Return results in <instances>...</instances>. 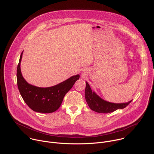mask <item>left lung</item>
<instances>
[{
  "mask_svg": "<svg viewBox=\"0 0 154 154\" xmlns=\"http://www.w3.org/2000/svg\"><path fill=\"white\" fill-rule=\"evenodd\" d=\"M86 101L92 110L100 113H108L116 111L118 109H122L126 107L131 101L126 103H112L106 101L99 97L94 91H92L90 85L86 82L85 91Z\"/></svg>",
  "mask_w": 154,
  "mask_h": 154,
  "instance_id": "1",
  "label": "left lung"
}]
</instances>
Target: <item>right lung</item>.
<instances>
[{"label":"right lung","mask_w":154,"mask_h":154,"mask_svg":"<svg viewBox=\"0 0 154 154\" xmlns=\"http://www.w3.org/2000/svg\"><path fill=\"white\" fill-rule=\"evenodd\" d=\"M21 53L17 68V84L19 93L26 104L34 112L50 113L55 112L60 106L63 98L79 79L80 75H73L68 79L53 86L41 88L28 83L20 71Z\"/></svg>","instance_id":"obj_1"}]
</instances>
